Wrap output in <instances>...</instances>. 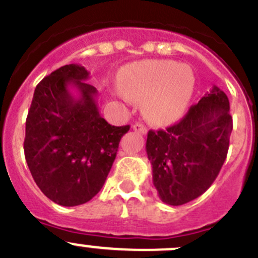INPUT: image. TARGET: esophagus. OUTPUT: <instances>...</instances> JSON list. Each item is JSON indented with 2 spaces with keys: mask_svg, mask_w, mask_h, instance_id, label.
<instances>
[{
  "mask_svg": "<svg viewBox=\"0 0 258 258\" xmlns=\"http://www.w3.org/2000/svg\"><path fill=\"white\" fill-rule=\"evenodd\" d=\"M132 128H134V131L140 132V134H142V135L147 134V128L142 123H135L134 126H132Z\"/></svg>",
  "mask_w": 258,
  "mask_h": 258,
  "instance_id": "34e87169",
  "label": "esophagus"
}]
</instances>
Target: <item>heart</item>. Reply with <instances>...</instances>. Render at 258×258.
I'll list each match as a JSON object with an SVG mask.
<instances>
[{
  "label": "heart",
  "mask_w": 258,
  "mask_h": 258,
  "mask_svg": "<svg viewBox=\"0 0 258 258\" xmlns=\"http://www.w3.org/2000/svg\"><path fill=\"white\" fill-rule=\"evenodd\" d=\"M118 87L126 101H144L150 121L169 124L186 111L196 77L189 67L171 60H146L126 67L119 73Z\"/></svg>",
  "instance_id": "heart-1"
}]
</instances>
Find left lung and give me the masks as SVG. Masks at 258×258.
<instances>
[{
  "instance_id": "obj_1",
  "label": "left lung",
  "mask_w": 258,
  "mask_h": 258,
  "mask_svg": "<svg viewBox=\"0 0 258 258\" xmlns=\"http://www.w3.org/2000/svg\"><path fill=\"white\" fill-rule=\"evenodd\" d=\"M232 128L228 97L214 86L181 121L166 130H150L146 152L164 203L181 206L207 191L223 166Z\"/></svg>"
}]
</instances>
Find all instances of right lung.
<instances>
[{"instance_id": "right-lung-1", "label": "right lung", "mask_w": 258, "mask_h": 258, "mask_svg": "<svg viewBox=\"0 0 258 258\" xmlns=\"http://www.w3.org/2000/svg\"><path fill=\"white\" fill-rule=\"evenodd\" d=\"M89 72L69 64L36 86L26 118L24 151L35 182L54 203L81 206L102 189L130 126L116 127L99 114L98 91ZM69 86L80 92L71 94Z\"/></svg>"}]
</instances>
